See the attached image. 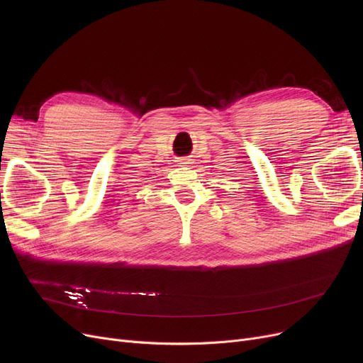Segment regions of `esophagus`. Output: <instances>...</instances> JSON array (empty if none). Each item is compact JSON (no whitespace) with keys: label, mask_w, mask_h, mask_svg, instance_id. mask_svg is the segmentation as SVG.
Wrapping results in <instances>:
<instances>
[{"label":"esophagus","mask_w":363,"mask_h":363,"mask_svg":"<svg viewBox=\"0 0 363 363\" xmlns=\"http://www.w3.org/2000/svg\"><path fill=\"white\" fill-rule=\"evenodd\" d=\"M189 162H191L189 159H181V160H179V164H189Z\"/></svg>","instance_id":"obj_1"}]
</instances>
